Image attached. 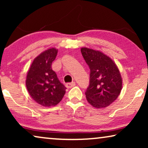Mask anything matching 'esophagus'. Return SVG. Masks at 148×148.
<instances>
[{
	"label": "esophagus",
	"mask_w": 148,
	"mask_h": 148,
	"mask_svg": "<svg viewBox=\"0 0 148 148\" xmlns=\"http://www.w3.org/2000/svg\"><path fill=\"white\" fill-rule=\"evenodd\" d=\"M75 86V82H71V83H68V84H66V87L67 88H71L73 87H74Z\"/></svg>",
	"instance_id": "34e87169"
}]
</instances>
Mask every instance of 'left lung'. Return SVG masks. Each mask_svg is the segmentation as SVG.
Listing matches in <instances>:
<instances>
[{"label": "left lung", "instance_id": "obj_1", "mask_svg": "<svg viewBox=\"0 0 148 148\" xmlns=\"http://www.w3.org/2000/svg\"><path fill=\"white\" fill-rule=\"evenodd\" d=\"M81 52L90 69L87 100L96 108L108 106L116 100L122 89V77L116 64L99 50L84 47Z\"/></svg>", "mask_w": 148, "mask_h": 148}]
</instances>
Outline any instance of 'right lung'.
I'll list each match as a JSON object with an SVG mask.
<instances>
[{
    "mask_svg": "<svg viewBox=\"0 0 148 148\" xmlns=\"http://www.w3.org/2000/svg\"><path fill=\"white\" fill-rule=\"evenodd\" d=\"M57 53L54 48L42 52L34 58L26 77V88L30 96L42 106H56L65 94L66 88L51 66Z\"/></svg>",
    "mask_w": 148,
    "mask_h": 148,
    "instance_id": "right-lung-1",
    "label": "right lung"
}]
</instances>
